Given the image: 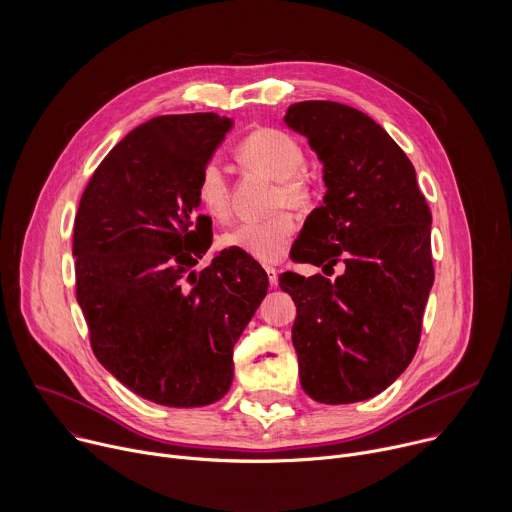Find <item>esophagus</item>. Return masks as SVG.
I'll return each mask as SVG.
<instances>
[{
	"mask_svg": "<svg viewBox=\"0 0 512 512\" xmlns=\"http://www.w3.org/2000/svg\"><path fill=\"white\" fill-rule=\"evenodd\" d=\"M265 271H267V277H269L271 287H275V285H277V269H275V267H265Z\"/></svg>",
	"mask_w": 512,
	"mask_h": 512,
	"instance_id": "esophagus-1",
	"label": "esophagus"
}]
</instances>
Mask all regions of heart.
<instances>
[{
  "label": "heart",
  "instance_id": "b5f03b06",
  "mask_svg": "<svg viewBox=\"0 0 512 512\" xmlns=\"http://www.w3.org/2000/svg\"><path fill=\"white\" fill-rule=\"evenodd\" d=\"M237 158L247 168L277 180L275 208L285 204L302 208L310 202V184L300 174L306 166V154L291 135L279 129H257L239 143ZM196 196L204 212L216 221H227L231 216V186L221 164L208 162L200 170ZM294 237L296 218L287 210H279L265 221H249L235 227L223 237V245L257 261L275 263L289 251Z\"/></svg>",
  "mask_w": 512,
  "mask_h": 512
}]
</instances>
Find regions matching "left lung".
<instances>
[{"mask_svg": "<svg viewBox=\"0 0 512 512\" xmlns=\"http://www.w3.org/2000/svg\"><path fill=\"white\" fill-rule=\"evenodd\" d=\"M285 125L308 137L324 164V204L306 218L294 261L328 279L285 271L296 302L291 342L302 389L342 405L385 391L415 356L433 285L431 212L415 168L369 115L334 101L291 105Z\"/></svg>", "mask_w": 512, "mask_h": 512, "instance_id": "obj_1", "label": "left lung"}]
</instances>
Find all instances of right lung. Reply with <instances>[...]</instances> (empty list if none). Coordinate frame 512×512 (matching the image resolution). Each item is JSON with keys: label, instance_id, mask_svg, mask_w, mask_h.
Returning a JSON list of instances; mask_svg holds the SVG:
<instances>
[{"label": "right lung", "instance_id": "1", "mask_svg": "<svg viewBox=\"0 0 512 512\" xmlns=\"http://www.w3.org/2000/svg\"><path fill=\"white\" fill-rule=\"evenodd\" d=\"M216 113L162 115L129 131L89 180L72 235L91 348L135 395L202 407L233 383V346L267 294L263 267L221 251L198 214V176L227 131Z\"/></svg>", "mask_w": 512, "mask_h": 512}]
</instances>
